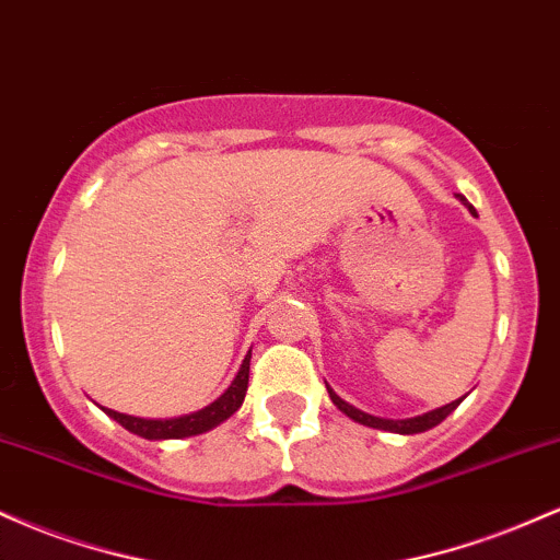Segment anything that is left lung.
<instances>
[{"instance_id":"8db88e82","label":"left lung","mask_w":560,"mask_h":560,"mask_svg":"<svg viewBox=\"0 0 560 560\" xmlns=\"http://www.w3.org/2000/svg\"><path fill=\"white\" fill-rule=\"evenodd\" d=\"M458 199L466 205L468 213L477 215V210H474V205H468V199H466L464 195H458ZM326 389H329L331 402L337 405L339 410H342L347 419H352L355 423H363V427L382 429V432H395V434H421V432H429V429H434L436 423L445 421L447 416L453 413V410L458 408V405L464 402V397H466V395H464V397H460V400H453V402L442 405V408L429 410V413H423V416H413V419H378V416L365 413V410L355 408V405H350L347 400H342V397H339L337 392H334V389L329 387V384H326Z\"/></svg>"}]
</instances>
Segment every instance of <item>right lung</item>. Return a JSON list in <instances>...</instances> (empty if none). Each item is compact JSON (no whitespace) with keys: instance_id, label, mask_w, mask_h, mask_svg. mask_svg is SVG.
<instances>
[{"instance_id":"obj_1","label":"right lung","mask_w":560,"mask_h":560,"mask_svg":"<svg viewBox=\"0 0 560 560\" xmlns=\"http://www.w3.org/2000/svg\"><path fill=\"white\" fill-rule=\"evenodd\" d=\"M249 358H253V350L244 355L240 371H236L234 382L229 384V389L223 392L218 400L205 405L202 410H195V413L176 416V419H139V416L118 413V410H110V408H102V410H105L113 421H118L120 427L128 429L131 434L144 436V440H152V442L184 440V436L210 432V429H215L218 423L231 419V416L242 408L244 395H247V382H249Z\"/></svg>"}]
</instances>
